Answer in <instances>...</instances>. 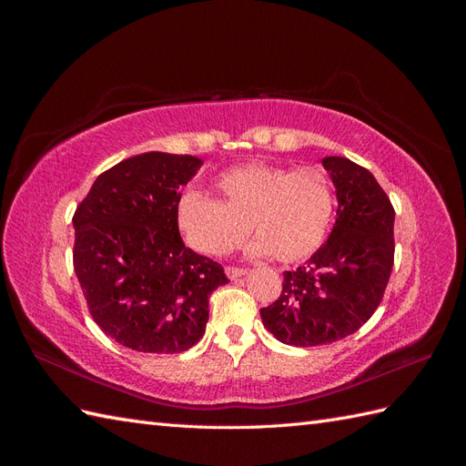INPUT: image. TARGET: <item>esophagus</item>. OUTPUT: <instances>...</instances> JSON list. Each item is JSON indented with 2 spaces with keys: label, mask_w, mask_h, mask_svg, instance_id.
<instances>
[{
  "label": "esophagus",
  "mask_w": 466,
  "mask_h": 466,
  "mask_svg": "<svg viewBox=\"0 0 466 466\" xmlns=\"http://www.w3.org/2000/svg\"><path fill=\"white\" fill-rule=\"evenodd\" d=\"M225 274H228L231 279L241 278L247 274V268H238V266H225Z\"/></svg>",
  "instance_id": "1"
}]
</instances>
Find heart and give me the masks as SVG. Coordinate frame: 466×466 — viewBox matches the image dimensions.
I'll list each match as a JSON object with an SVG mask.
<instances>
[{"label": "heart", "instance_id": "obj_1", "mask_svg": "<svg viewBox=\"0 0 466 466\" xmlns=\"http://www.w3.org/2000/svg\"><path fill=\"white\" fill-rule=\"evenodd\" d=\"M216 200L185 194L178 229L190 248L223 257L245 241L250 229L257 255L299 262L324 243L334 218V188L320 168L241 165L218 177Z\"/></svg>", "mask_w": 466, "mask_h": 466}]
</instances>
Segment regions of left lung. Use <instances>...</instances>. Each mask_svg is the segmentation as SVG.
Masks as SVG:
<instances>
[{
	"instance_id": "8db88e82",
	"label": "left lung",
	"mask_w": 466,
	"mask_h": 466,
	"mask_svg": "<svg viewBox=\"0 0 466 466\" xmlns=\"http://www.w3.org/2000/svg\"><path fill=\"white\" fill-rule=\"evenodd\" d=\"M338 196L329 241L293 272L264 309V327L289 346H324L368 322L387 289L394 262V208L368 168L324 157Z\"/></svg>"
}]
</instances>
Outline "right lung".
Returning a JSON list of instances; mask_svg holds the SVG:
<instances>
[{
  "label": "right lung",
  "mask_w": 466,
  "mask_h": 466,
  "mask_svg": "<svg viewBox=\"0 0 466 466\" xmlns=\"http://www.w3.org/2000/svg\"><path fill=\"white\" fill-rule=\"evenodd\" d=\"M192 155L149 151L110 167L74 214V270L93 320L146 354H178L200 340L223 266L185 247L178 188L196 175Z\"/></svg>",
  "instance_id": "add662e5"
}]
</instances>
